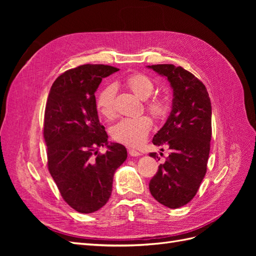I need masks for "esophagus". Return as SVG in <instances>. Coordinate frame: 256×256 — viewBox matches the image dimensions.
I'll list each match as a JSON object with an SVG mask.
<instances>
[{"label":"esophagus","mask_w":256,"mask_h":256,"mask_svg":"<svg viewBox=\"0 0 256 256\" xmlns=\"http://www.w3.org/2000/svg\"><path fill=\"white\" fill-rule=\"evenodd\" d=\"M128 152H129L130 156H132V157H138V156H141V154H142L140 152H138L134 148H130V147H128Z\"/></svg>","instance_id":"34e87169"}]
</instances>
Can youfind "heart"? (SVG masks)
Masks as SVG:
<instances>
[{"label":"heart","instance_id":"obj_1","mask_svg":"<svg viewBox=\"0 0 256 256\" xmlns=\"http://www.w3.org/2000/svg\"><path fill=\"white\" fill-rule=\"evenodd\" d=\"M126 86L141 99L152 96L154 90V82L144 74H134L128 76L125 80ZM115 95L116 88L113 84H108L98 92L96 98V108L104 118L112 120L115 116ZM146 110L156 118H161L168 113V104L164 97H152L145 104ZM152 128V120L148 116L138 118H125L111 128V136L120 143L136 146L142 143Z\"/></svg>","mask_w":256,"mask_h":256}]
</instances>
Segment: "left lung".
Returning <instances> with one entry per match:
<instances>
[{
  "instance_id": "obj_1",
  "label": "left lung",
  "mask_w": 256,
  "mask_h": 256,
  "mask_svg": "<svg viewBox=\"0 0 256 256\" xmlns=\"http://www.w3.org/2000/svg\"><path fill=\"white\" fill-rule=\"evenodd\" d=\"M147 67L166 76L174 96L171 114L152 138L154 145L166 146L171 152L150 180V191L160 204L175 209L194 198L207 171L212 140L210 98L202 81L180 66ZM150 156L160 160L156 152Z\"/></svg>"
}]
</instances>
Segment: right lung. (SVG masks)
Wrapping results in <instances>:
<instances>
[{
  "label": "right lung",
  "mask_w": 256,
  "mask_h": 256,
  "mask_svg": "<svg viewBox=\"0 0 256 256\" xmlns=\"http://www.w3.org/2000/svg\"><path fill=\"white\" fill-rule=\"evenodd\" d=\"M108 65L69 69L52 84L44 110L48 168L65 202L81 214L97 212L112 192L113 176L127 158L126 147L108 142L98 118L95 92L118 72ZM106 144L104 154L98 152Z\"/></svg>",
  "instance_id": "add662e5"
}]
</instances>
